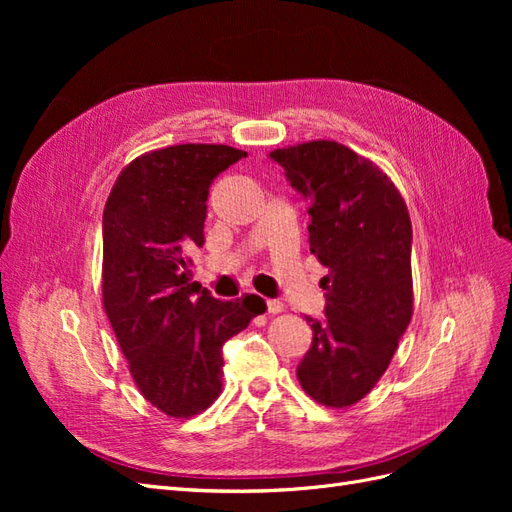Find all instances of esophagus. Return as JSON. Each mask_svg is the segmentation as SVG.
<instances>
[{"mask_svg":"<svg viewBox=\"0 0 512 512\" xmlns=\"http://www.w3.org/2000/svg\"><path fill=\"white\" fill-rule=\"evenodd\" d=\"M284 309V303L282 301H277V299H269L267 301V312L269 314H280Z\"/></svg>","mask_w":512,"mask_h":512,"instance_id":"1","label":"esophagus"}]
</instances>
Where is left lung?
<instances>
[{"label":"left lung","instance_id":"obj_1","mask_svg":"<svg viewBox=\"0 0 512 512\" xmlns=\"http://www.w3.org/2000/svg\"><path fill=\"white\" fill-rule=\"evenodd\" d=\"M309 200V252L329 273L324 318L305 316L312 346L297 367L303 391L346 408L374 389L412 318V224L382 170L335 141L269 153Z\"/></svg>","mask_w":512,"mask_h":512}]
</instances>
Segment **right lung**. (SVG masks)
Returning <instances> with one entry per match:
<instances>
[{
	"instance_id": "add662e5",
	"label": "right lung",
	"mask_w": 512,
	"mask_h": 512,
	"mask_svg": "<svg viewBox=\"0 0 512 512\" xmlns=\"http://www.w3.org/2000/svg\"><path fill=\"white\" fill-rule=\"evenodd\" d=\"M247 153L175 145L117 177L102 215V301L130 374L151 406L188 418L222 391V346L267 309L258 294L213 299L192 282L213 179Z\"/></svg>"
}]
</instances>
